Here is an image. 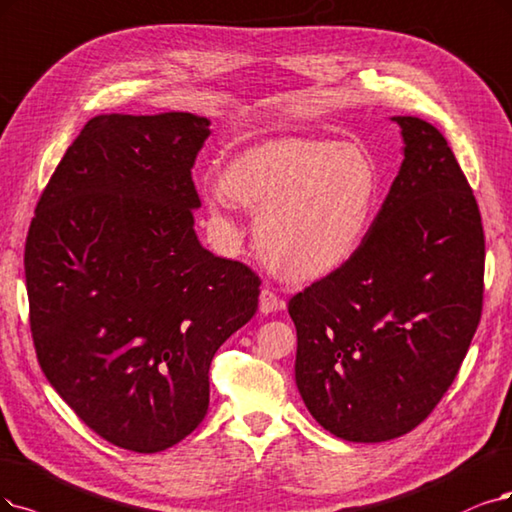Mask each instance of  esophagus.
Wrapping results in <instances>:
<instances>
[{
	"label": "esophagus",
	"instance_id": "34e87169",
	"mask_svg": "<svg viewBox=\"0 0 512 512\" xmlns=\"http://www.w3.org/2000/svg\"><path fill=\"white\" fill-rule=\"evenodd\" d=\"M285 308V301H282L272 289H263L259 293V312L261 314H272Z\"/></svg>",
	"mask_w": 512,
	"mask_h": 512
}]
</instances>
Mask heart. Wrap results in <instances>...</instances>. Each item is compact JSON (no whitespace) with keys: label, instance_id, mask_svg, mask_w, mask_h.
Wrapping results in <instances>:
<instances>
[{"label":"heart","instance_id":"b5f03b06","mask_svg":"<svg viewBox=\"0 0 512 512\" xmlns=\"http://www.w3.org/2000/svg\"><path fill=\"white\" fill-rule=\"evenodd\" d=\"M377 173L363 149L282 137L244 149L202 196L227 223L234 204L257 211L255 236L272 266L295 280L323 278L354 257L373 223Z\"/></svg>","mask_w":512,"mask_h":512}]
</instances>
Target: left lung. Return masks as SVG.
Returning <instances> with one entry per match:
<instances>
[{
    "label": "left lung",
    "instance_id": "8db88e82",
    "mask_svg": "<svg viewBox=\"0 0 512 512\" xmlns=\"http://www.w3.org/2000/svg\"><path fill=\"white\" fill-rule=\"evenodd\" d=\"M390 120L403 162L361 249L289 301L297 390L320 426L352 443L422 424L481 318L485 240L472 189L437 128Z\"/></svg>",
    "mask_w": 512,
    "mask_h": 512
}]
</instances>
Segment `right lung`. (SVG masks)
I'll use <instances>...</instances> for the list:
<instances>
[{
    "instance_id": "add662e5",
    "label": "right lung",
    "mask_w": 512,
    "mask_h": 512,
    "mask_svg": "<svg viewBox=\"0 0 512 512\" xmlns=\"http://www.w3.org/2000/svg\"><path fill=\"white\" fill-rule=\"evenodd\" d=\"M211 120L92 118L37 202L25 276L37 361L105 441L156 453L208 409L219 346L253 318L259 278L200 244L192 181Z\"/></svg>"
}]
</instances>
